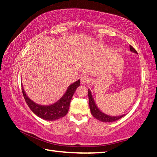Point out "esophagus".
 Returning a JSON list of instances; mask_svg holds the SVG:
<instances>
[{
	"instance_id": "34e87169",
	"label": "esophagus",
	"mask_w": 157,
	"mask_h": 157,
	"mask_svg": "<svg viewBox=\"0 0 157 157\" xmlns=\"http://www.w3.org/2000/svg\"><path fill=\"white\" fill-rule=\"evenodd\" d=\"M90 77L87 75H84L81 78V83L82 84H87L89 83L90 82Z\"/></svg>"
}]
</instances>
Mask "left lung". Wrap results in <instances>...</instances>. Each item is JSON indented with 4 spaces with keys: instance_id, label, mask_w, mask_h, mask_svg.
Here are the masks:
<instances>
[{
    "instance_id": "obj_1",
    "label": "left lung",
    "mask_w": 157,
    "mask_h": 157,
    "mask_svg": "<svg viewBox=\"0 0 157 157\" xmlns=\"http://www.w3.org/2000/svg\"><path fill=\"white\" fill-rule=\"evenodd\" d=\"M129 48H130V50H131V52L137 53L136 50H135L134 48L131 46V45L129 46ZM88 95H89V107H90V110H91V113L92 114V116H94V118L98 119V120H99L100 121H102V122H105V123H111V122L116 121L117 120H118V119L123 118V117L124 116V114H123V115H121L119 116H111L102 112V111L98 109L96 104H95L90 89H88Z\"/></svg>"
}]
</instances>
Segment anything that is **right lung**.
Wrapping results in <instances>:
<instances>
[{"label": "right lung", "mask_w": 157, "mask_h": 157, "mask_svg": "<svg viewBox=\"0 0 157 157\" xmlns=\"http://www.w3.org/2000/svg\"><path fill=\"white\" fill-rule=\"evenodd\" d=\"M80 80L71 84L68 87L65 94L60 99L54 104L50 105H41L36 104L30 100L26 95L22 85V92L24 96L25 100L31 111L36 115L44 120L52 121L64 117L67 114L70 106V103L74 93L79 86Z\"/></svg>", "instance_id": "add662e5"}]
</instances>
